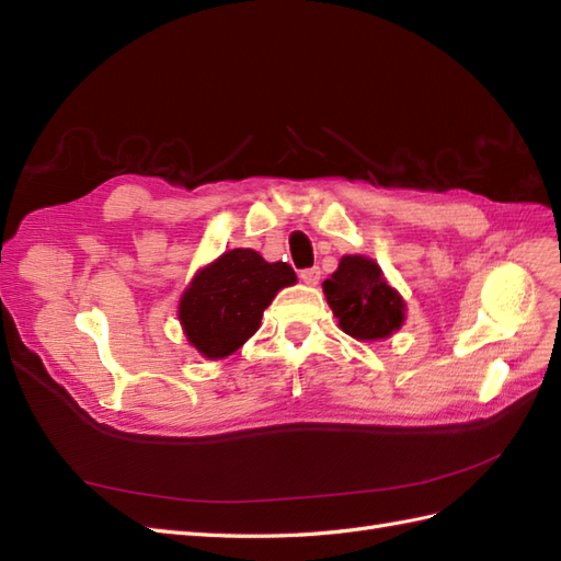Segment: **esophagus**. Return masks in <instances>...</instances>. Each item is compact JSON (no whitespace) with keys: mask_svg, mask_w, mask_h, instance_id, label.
<instances>
[{"mask_svg":"<svg viewBox=\"0 0 561 561\" xmlns=\"http://www.w3.org/2000/svg\"><path fill=\"white\" fill-rule=\"evenodd\" d=\"M301 279L310 286H316L320 282V267H308V270H301Z\"/></svg>","mask_w":561,"mask_h":561,"instance_id":"esophagus-1","label":"esophagus"}]
</instances>
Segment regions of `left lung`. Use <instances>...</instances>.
Segmentation results:
<instances>
[{
	"mask_svg": "<svg viewBox=\"0 0 561 561\" xmlns=\"http://www.w3.org/2000/svg\"><path fill=\"white\" fill-rule=\"evenodd\" d=\"M322 291L340 328L358 342H382L407 320V304L373 257L344 255Z\"/></svg>",
	"mask_w": 561,
	"mask_h": 561,
	"instance_id": "1",
	"label": "left lung"
}]
</instances>
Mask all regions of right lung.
Listing matches in <instances>:
<instances>
[{
    "mask_svg": "<svg viewBox=\"0 0 561 561\" xmlns=\"http://www.w3.org/2000/svg\"><path fill=\"white\" fill-rule=\"evenodd\" d=\"M291 284L296 272L286 263H267L253 249L225 251L181 294V330L203 358H227L251 340L272 298Z\"/></svg>",
    "mask_w": 561,
    "mask_h": 561,
    "instance_id": "1",
    "label": "right lung"
}]
</instances>
